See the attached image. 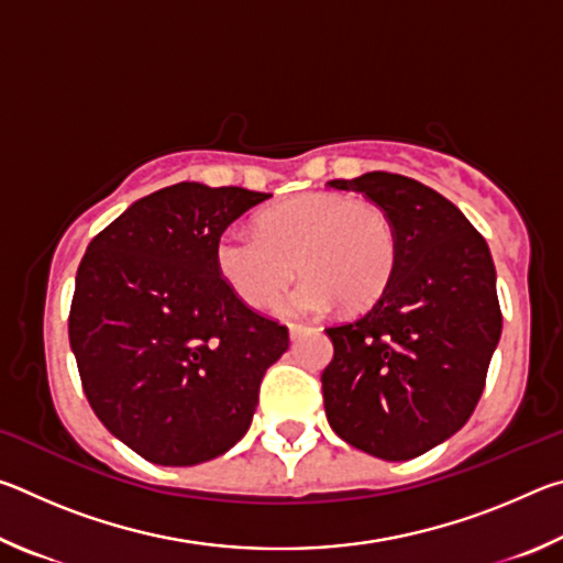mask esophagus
Wrapping results in <instances>:
<instances>
[{"instance_id": "1", "label": "esophagus", "mask_w": 563, "mask_h": 563, "mask_svg": "<svg viewBox=\"0 0 563 563\" xmlns=\"http://www.w3.org/2000/svg\"><path fill=\"white\" fill-rule=\"evenodd\" d=\"M305 330H308V325H302V322H288V332H290V338H298V335H302Z\"/></svg>"}]
</instances>
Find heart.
<instances>
[{"mask_svg":"<svg viewBox=\"0 0 563 563\" xmlns=\"http://www.w3.org/2000/svg\"><path fill=\"white\" fill-rule=\"evenodd\" d=\"M213 255L221 278L253 308L271 305L300 268L305 278L280 300L283 312H322L338 302L357 312L393 280L399 233L379 203L316 190L268 208L258 231L228 225Z\"/></svg>","mask_w":563,"mask_h":563,"instance_id":"b5f03b06","label":"heart"}]
</instances>
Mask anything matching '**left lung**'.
Returning <instances> with one entry per match:
<instances>
[{
  "instance_id": "1",
  "label": "left lung",
  "mask_w": 563,
  "mask_h": 563,
  "mask_svg": "<svg viewBox=\"0 0 563 563\" xmlns=\"http://www.w3.org/2000/svg\"><path fill=\"white\" fill-rule=\"evenodd\" d=\"M393 216L399 261L373 308L325 332L332 430L387 462L424 454L462 430L479 402L501 335L489 245L452 201L415 178L373 170L328 180Z\"/></svg>"
}]
</instances>
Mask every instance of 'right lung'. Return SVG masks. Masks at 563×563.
<instances>
[{
	"label": "right lung",
	"instance_id": "obj_1",
	"mask_svg": "<svg viewBox=\"0 0 563 563\" xmlns=\"http://www.w3.org/2000/svg\"><path fill=\"white\" fill-rule=\"evenodd\" d=\"M271 194L176 184L129 206L76 271L69 342L103 427L144 460L190 466L251 427L288 328L216 268V238Z\"/></svg>",
	"mask_w": 563,
	"mask_h": 563
}]
</instances>
